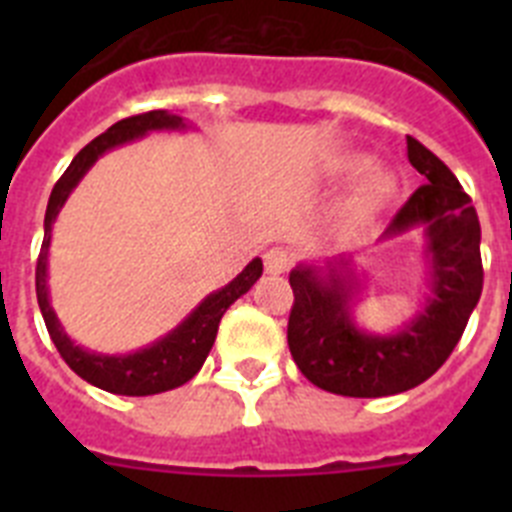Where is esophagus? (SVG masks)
<instances>
[{"label":"esophagus","instance_id":"1","mask_svg":"<svg viewBox=\"0 0 512 512\" xmlns=\"http://www.w3.org/2000/svg\"><path fill=\"white\" fill-rule=\"evenodd\" d=\"M289 253L284 251V248H269V251L264 253V266L269 274H274V277H279V274H284V271L289 269Z\"/></svg>","mask_w":512,"mask_h":512}]
</instances>
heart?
I'll return each instance as SVG.
<instances>
[{"instance_id":"obj_1","label":"heart","mask_w":512,"mask_h":512,"mask_svg":"<svg viewBox=\"0 0 512 512\" xmlns=\"http://www.w3.org/2000/svg\"><path fill=\"white\" fill-rule=\"evenodd\" d=\"M330 171L336 176H353L348 192L341 200V215L348 225L361 228L377 220L395 197V179L379 166H366V158L359 153H343L333 161Z\"/></svg>"}]
</instances>
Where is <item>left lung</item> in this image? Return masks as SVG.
Listing matches in <instances>:
<instances>
[{
	"label": "left lung",
	"mask_w": 512,
	"mask_h": 512,
	"mask_svg": "<svg viewBox=\"0 0 512 512\" xmlns=\"http://www.w3.org/2000/svg\"><path fill=\"white\" fill-rule=\"evenodd\" d=\"M408 161L425 176L379 241L423 228L428 297L423 310L379 336L354 320L359 292L351 259L289 271L295 305L287 343L300 372L315 387L343 397H387L408 392L449 359L482 295L479 220L469 194L436 153L408 138Z\"/></svg>",
	"instance_id": "left-lung-1"
}]
</instances>
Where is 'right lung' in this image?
I'll return each instance as SVG.
<instances>
[{"label":"right lung","mask_w":512,"mask_h":512,"mask_svg":"<svg viewBox=\"0 0 512 512\" xmlns=\"http://www.w3.org/2000/svg\"><path fill=\"white\" fill-rule=\"evenodd\" d=\"M187 128V120L169 110L143 112V115H133L115 122L112 128L104 130V133L97 135L89 146H84L76 153L69 169L63 171V176L56 182V187H53L51 200H48V210H45V235L43 246H40L38 266H35V292H38V305L40 312H43L45 328L51 333V341L56 343L58 354L63 356V361H66L81 379H87L89 384H94V387H99V390L104 392H112V395L146 397L187 384L194 374L200 372L202 364H205L212 343H215L217 325H220V318L225 315V310H228L238 297L246 295L248 289L256 284V279L261 277V271H264L261 259H253L233 282L225 284V287L217 289V292H212V295H207L205 300L194 307L174 330H169L164 338H158V341H153L151 346L146 348H138L133 354H97V351H89V348L71 341L69 333L63 330L61 320H58L56 310H53L51 305V292H48L51 230L61 207L66 205L69 194L74 192L76 184L84 179V174L97 164L99 156H104V153L112 151V148L117 146H125L130 140L143 138V135L153 133V130Z\"/></svg>","instance_id":"right-lung-1"}]
</instances>
